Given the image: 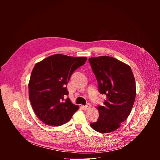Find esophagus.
<instances>
[{
	"mask_svg": "<svg viewBox=\"0 0 160 160\" xmlns=\"http://www.w3.org/2000/svg\"><path fill=\"white\" fill-rule=\"evenodd\" d=\"M83 108L84 110H87V109L90 108V104H87L86 106H83Z\"/></svg>",
	"mask_w": 160,
	"mask_h": 160,
	"instance_id": "obj_1",
	"label": "esophagus"
}]
</instances>
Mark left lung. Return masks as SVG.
<instances>
[{"instance_id": "obj_1", "label": "left lung", "mask_w": 160, "mask_h": 160, "mask_svg": "<svg viewBox=\"0 0 160 160\" xmlns=\"http://www.w3.org/2000/svg\"><path fill=\"white\" fill-rule=\"evenodd\" d=\"M98 82V88L106 99L98 109L99 117L90 123L94 130L109 133L116 130L129 116L136 95L135 78L130 67L112 57L88 59Z\"/></svg>"}]
</instances>
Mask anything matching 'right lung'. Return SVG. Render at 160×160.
<instances>
[{"instance_id":"obj_1","label":"right lung","mask_w":160,"mask_h":160,"mask_svg":"<svg viewBox=\"0 0 160 160\" xmlns=\"http://www.w3.org/2000/svg\"><path fill=\"white\" fill-rule=\"evenodd\" d=\"M85 57L54 54L37 63L28 83L29 99L37 117L45 124L60 126L69 122L79 106L67 98L66 85Z\"/></svg>"}]
</instances>
